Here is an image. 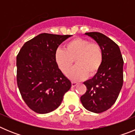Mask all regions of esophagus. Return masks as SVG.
Instances as JSON below:
<instances>
[{"label": "esophagus", "instance_id": "1", "mask_svg": "<svg viewBox=\"0 0 135 135\" xmlns=\"http://www.w3.org/2000/svg\"><path fill=\"white\" fill-rule=\"evenodd\" d=\"M78 84V83L77 82H71V86L72 87H74L76 86V85Z\"/></svg>", "mask_w": 135, "mask_h": 135}]
</instances>
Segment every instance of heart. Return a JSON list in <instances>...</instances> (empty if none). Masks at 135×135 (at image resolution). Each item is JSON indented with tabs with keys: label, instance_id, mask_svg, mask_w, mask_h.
I'll return each instance as SVG.
<instances>
[{
	"label": "heart",
	"instance_id": "heart-1",
	"mask_svg": "<svg viewBox=\"0 0 135 135\" xmlns=\"http://www.w3.org/2000/svg\"><path fill=\"white\" fill-rule=\"evenodd\" d=\"M74 59L76 65L68 76L72 80H81L88 75L93 76L98 72L103 62V52L98 43L76 38L65 44V50L57 49L55 53L56 64L65 74L68 72Z\"/></svg>",
	"mask_w": 135,
	"mask_h": 135
}]
</instances>
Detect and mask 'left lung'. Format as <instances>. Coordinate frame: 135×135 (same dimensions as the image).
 Returning <instances> with one entry per match:
<instances>
[{
  "label": "left lung",
  "mask_w": 135,
  "mask_h": 135,
  "mask_svg": "<svg viewBox=\"0 0 135 135\" xmlns=\"http://www.w3.org/2000/svg\"><path fill=\"white\" fill-rule=\"evenodd\" d=\"M103 52V62L93 78L84 82L86 92L81 96L84 108L94 113L108 110L116 101L123 85L124 61L118 45L99 32H87Z\"/></svg>",
  "instance_id": "left-lung-1"
}]
</instances>
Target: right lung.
I'll use <instances>...</instances> for the list:
<instances>
[{
  "instance_id": "obj_1",
  "label": "right lung",
  "mask_w": 135,
  "mask_h": 135,
  "mask_svg": "<svg viewBox=\"0 0 135 135\" xmlns=\"http://www.w3.org/2000/svg\"><path fill=\"white\" fill-rule=\"evenodd\" d=\"M70 36L40 34L26 42L17 56L19 90L25 103L38 114L57 109L71 88L55 60L58 46Z\"/></svg>"
}]
</instances>
